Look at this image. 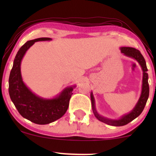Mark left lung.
<instances>
[{
    "mask_svg": "<svg viewBox=\"0 0 156 156\" xmlns=\"http://www.w3.org/2000/svg\"><path fill=\"white\" fill-rule=\"evenodd\" d=\"M121 52L124 53L125 55H128V56L132 57V58H135L136 60L139 62V64L141 65V68L143 70V81H142V91H141V94L140 98H139V101H138L136 105L133 110L131 112L129 113L128 114H126L124 117H122L121 119H117V120H112V119H105L104 117H102L99 114H98L94 108V100L93 98L92 93L91 94V101H92V109L94 112V115L98 118L99 120H101L103 122L106 123V124L114 125V126H122L125 125L128 123L133 121L134 119H136L137 117H139L144 110V106H145L147 101L148 97H149V83H148V74L147 73V68L146 62L144 60V58L143 55H141V52L139 50L133 48L129 47H124L121 48Z\"/></svg>",
    "mask_w": 156,
    "mask_h": 156,
    "instance_id": "1",
    "label": "left lung"
}]
</instances>
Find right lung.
I'll return each instance as SVG.
<instances>
[{
    "instance_id": "right-lung-1",
    "label": "right lung",
    "mask_w": 156,
    "mask_h": 156,
    "mask_svg": "<svg viewBox=\"0 0 156 156\" xmlns=\"http://www.w3.org/2000/svg\"><path fill=\"white\" fill-rule=\"evenodd\" d=\"M46 40H51V38L42 37L28 41L20 48L14 60L9 79V92L16 108L22 117L39 125L49 124L65 114L73 89V87H69L58 98L45 100L33 94L23 82L20 63L23 55L34 42Z\"/></svg>"
}]
</instances>
